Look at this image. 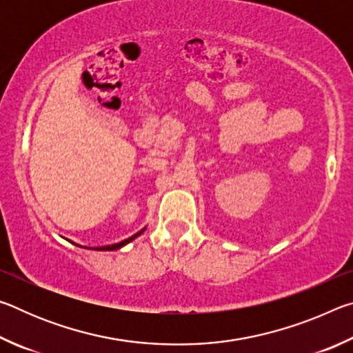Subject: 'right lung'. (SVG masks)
Masks as SVG:
<instances>
[{"label":"right lung","mask_w":353,"mask_h":353,"mask_svg":"<svg viewBox=\"0 0 353 353\" xmlns=\"http://www.w3.org/2000/svg\"><path fill=\"white\" fill-rule=\"evenodd\" d=\"M143 232H145V229H143V230H140V232H139V234H135V235H132V236H130V238H128V240H124V241H121V243H117V244H110V246H103V248H94V249H97V250H117V249H119V248H123V246H124V244H128V243H130V241H132V240H135V238H137V236H139V235H141V234H143Z\"/></svg>","instance_id":"1"}]
</instances>
